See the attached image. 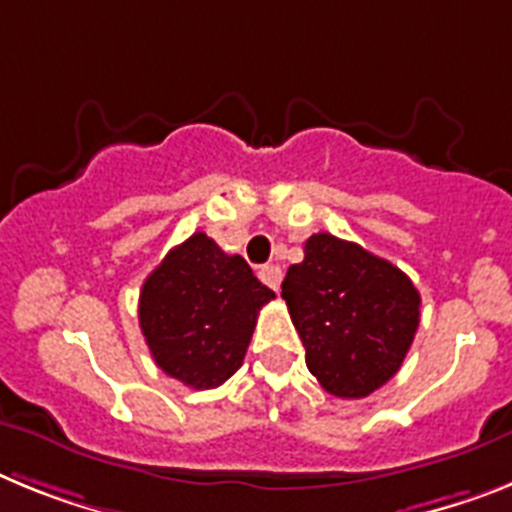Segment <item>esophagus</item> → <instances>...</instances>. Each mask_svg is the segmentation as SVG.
<instances>
[{
    "instance_id": "1",
    "label": "esophagus",
    "mask_w": 512,
    "mask_h": 512,
    "mask_svg": "<svg viewBox=\"0 0 512 512\" xmlns=\"http://www.w3.org/2000/svg\"><path fill=\"white\" fill-rule=\"evenodd\" d=\"M260 281L265 283V286H270L273 291H278L281 288V281H283V270L278 268V265H265V268H260Z\"/></svg>"
}]
</instances>
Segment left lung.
Segmentation results:
<instances>
[{
  "label": "left lung",
  "instance_id": "left-lung-1",
  "mask_svg": "<svg viewBox=\"0 0 512 512\" xmlns=\"http://www.w3.org/2000/svg\"><path fill=\"white\" fill-rule=\"evenodd\" d=\"M281 288L324 391L363 399L399 371L420 324V293L397 265L322 231L306 239Z\"/></svg>",
  "mask_w": 512,
  "mask_h": 512
}]
</instances>
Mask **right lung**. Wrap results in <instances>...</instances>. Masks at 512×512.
<instances>
[{"label": "right lung", "mask_w": 512, "mask_h": 512, "mask_svg": "<svg viewBox=\"0 0 512 512\" xmlns=\"http://www.w3.org/2000/svg\"><path fill=\"white\" fill-rule=\"evenodd\" d=\"M275 293L239 255L195 231L144 281L139 324L151 358L193 389L221 386L242 366L257 314Z\"/></svg>", "instance_id": "right-lung-1"}]
</instances>
